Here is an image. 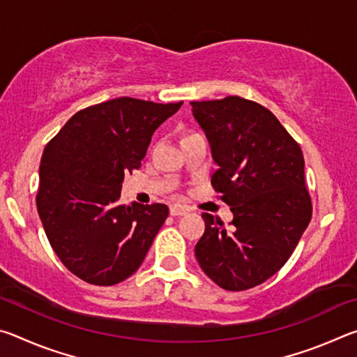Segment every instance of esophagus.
Instances as JSON below:
<instances>
[{
  "label": "esophagus",
  "mask_w": 357,
  "mask_h": 357,
  "mask_svg": "<svg viewBox=\"0 0 357 357\" xmlns=\"http://www.w3.org/2000/svg\"><path fill=\"white\" fill-rule=\"evenodd\" d=\"M189 213V208L183 206V204H170V214L172 215H184Z\"/></svg>",
  "instance_id": "obj_1"
}]
</instances>
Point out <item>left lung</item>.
Returning <instances> with one entry per match:
<instances>
[{"label": "left lung", "instance_id": "1", "mask_svg": "<svg viewBox=\"0 0 357 357\" xmlns=\"http://www.w3.org/2000/svg\"><path fill=\"white\" fill-rule=\"evenodd\" d=\"M211 144V178L233 213L225 228L208 213L195 245L198 264L228 291H244L273 277L291 257L312 219L304 155L268 108L239 96L190 102Z\"/></svg>", "mask_w": 357, "mask_h": 357}]
</instances>
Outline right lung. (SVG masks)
<instances>
[{"mask_svg": "<svg viewBox=\"0 0 357 357\" xmlns=\"http://www.w3.org/2000/svg\"><path fill=\"white\" fill-rule=\"evenodd\" d=\"M183 102L118 98L77 112L42 154L36 203L52 249L72 274L110 287L140 268L167 204H119L154 130Z\"/></svg>", "mask_w": 357, "mask_h": 357, "instance_id": "right-lung-1", "label": "right lung"}]
</instances>
